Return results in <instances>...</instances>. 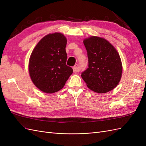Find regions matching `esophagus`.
I'll list each match as a JSON object with an SVG mask.
<instances>
[{
	"label": "esophagus",
	"mask_w": 146,
	"mask_h": 146,
	"mask_svg": "<svg viewBox=\"0 0 146 146\" xmlns=\"http://www.w3.org/2000/svg\"><path fill=\"white\" fill-rule=\"evenodd\" d=\"M73 70H74V72H78L80 71V69H79V68H78V64H76V65L74 66V67H73Z\"/></svg>",
	"instance_id": "34e87169"
}]
</instances>
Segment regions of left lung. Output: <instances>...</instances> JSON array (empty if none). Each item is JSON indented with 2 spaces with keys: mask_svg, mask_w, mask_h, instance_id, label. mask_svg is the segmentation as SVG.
<instances>
[{
  "mask_svg": "<svg viewBox=\"0 0 146 146\" xmlns=\"http://www.w3.org/2000/svg\"><path fill=\"white\" fill-rule=\"evenodd\" d=\"M83 43L88 58V68L81 75L83 80L98 93L111 91L120 82L122 72L117 52L108 41L99 37H90Z\"/></svg>",
  "mask_w": 146,
  "mask_h": 146,
  "instance_id": "left-lung-1",
  "label": "left lung"
}]
</instances>
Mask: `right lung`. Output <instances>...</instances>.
<instances>
[{
    "mask_svg": "<svg viewBox=\"0 0 146 146\" xmlns=\"http://www.w3.org/2000/svg\"><path fill=\"white\" fill-rule=\"evenodd\" d=\"M66 38L63 34H48L35 47L29 61L31 79L38 89L46 93H54L62 89L72 68L66 65Z\"/></svg>",
    "mask_w": 146,
    "mask_h": 146,
    "instance_id": "1",
    "label": "right lung"
}]
</instances>
